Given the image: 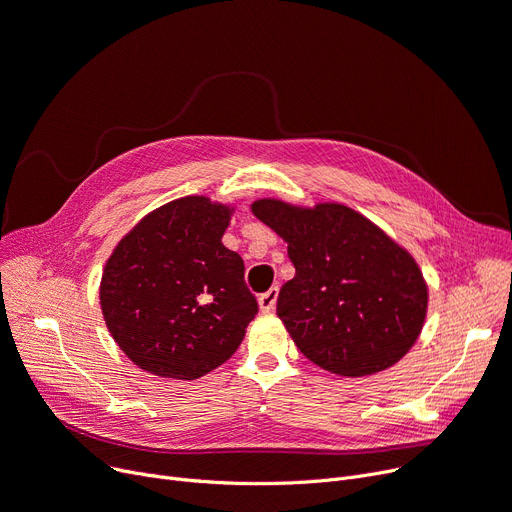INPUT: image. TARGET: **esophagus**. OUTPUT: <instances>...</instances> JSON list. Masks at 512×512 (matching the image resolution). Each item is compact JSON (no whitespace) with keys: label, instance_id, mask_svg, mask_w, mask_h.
Returning a JSON list of instances; mask_svg holds the SVG:
<instances>
[{"label":"esophagus","instance_id":"obj_1","mask_svg":"<svg viewBox=\"0 0 512 512\" xmlns=\"http://www.w3.org/2000/svg\"><path fill=\"white\" fill-rule=\"evenodd\" d=\"M277 298H279V287L277 285L271 287L269 291H264V294H260V298H258L260 310L262 312H271L275 308V304H277Z\"/></svg>","mask_w":512,"mask_h":512}]
</instances>
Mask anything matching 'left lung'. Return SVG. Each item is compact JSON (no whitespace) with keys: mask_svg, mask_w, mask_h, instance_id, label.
Listing matches in <instances>:
<instances>
[{"mask_svg":"<svg viewBox=\"0 0 512 512\" xmlns=\"http://www.w3.org/2000/svg\"><path fill=\"white\" fill-rule=\"evenodd\" d=\"M252 212L287 241L296 277L277 314L321 369L364 377L396 364L417 342L427 285L417 262L369 218L342 204L310 208L258 200Z\"/></svg>","mask_w":512,"mask_h":512,"instance_id":"obj_1","label":"left lung"}]
</instances>
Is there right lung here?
Wrapping results in <instances>:
<instances>
[{"label": "right lung", "instance_id": "add662e5", "mask_svg": "<svg viewBox=\"0 0 512 512\" xmlns=\"http://www.w3.org/2000/svg\"><path fill=\"white\" fill-rule=\"evenodd\" d=\"M231 208L189 196L150 212L116 246L100 285L102 312L139 369L198 379L239 348L258 312L243 260L223 246Z\"/></svg>", "mask_w": 512, "mask_h": 512}]
</instances>
